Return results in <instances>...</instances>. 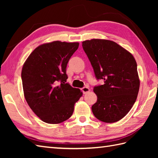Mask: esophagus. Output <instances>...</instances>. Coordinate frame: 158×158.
I'll list each match as a JSON object with an SVG mask.
<instances>
[{
    "label": "esophagus",
    "instance_id": "34e87169",
    "mask_svg": "<svg viewBox=\"0 0 158 158\" xmlns=\"http://www.w3.org/2000/svg\"><path fill=\"white\" fill-rule=\"evenodd\" d=\"M81 90H82V92H83V94H87L88 92H89V91H90V89H89V88H88V87H83V88L81 89Z\"/></svg>",
    "mask_w": 158,
    "mask_h": 158
}]
</instances>
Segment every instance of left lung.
I'll use <instances>...</instances> for the list:
<instances>
[{
  "label": "left lung",
  "mask_w": 158,
  "mask_h": 158,
  "mask_svg": "<svg viewBox=\"0 0 158 158\" xmlns=\"http://www.w3.org/2000/svg\"><path fill=\"white\" fill-rule=\"evenodd\" d=\"M82 46L96 79L105 82L94 88L97 102L92 106L93 114L103 122H118L132 109L138 96L136 60L132 53L109 40H87Z\"/></svg>",
  "instance_id": "obj_1"
}]
</instances>
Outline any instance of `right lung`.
Segmentation results:
<instances>
[{
    "label": "right lung",
    "instance_id": "right-lung-1",
    "mask_svg": "<svg viewBox=\"0 0 158 158\" xmlns=\"http://www.w3.org/2000/svg\"><path fill=\"white\" fill-rule=\"evenodd\" d=\"M79 43L59 41L37 47L22 70L23 94L28 105L43 122L62 123L73 115L75 104L83 95L66 82V66Z\"/></svg>",
    "mask_w": 158,
    "mask_h": 158
}]
</instances>
